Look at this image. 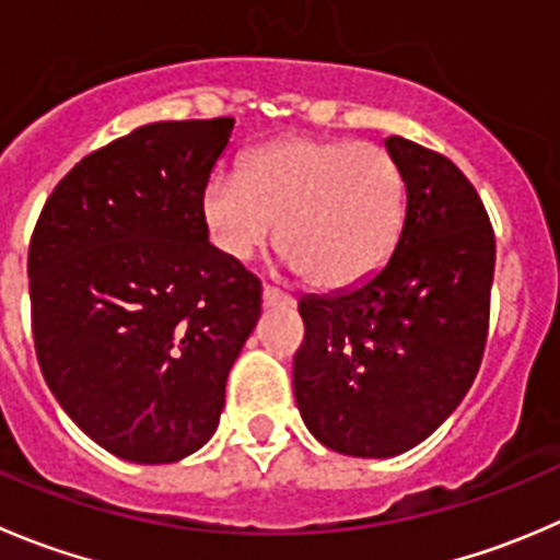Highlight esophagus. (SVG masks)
<instances>
[{
  "label": "esophagus",
  "mask_w": 560,
  "mask_h": 560,
  "mask_svg": "<svg viewBox=\"0 0 560 560\" xmlns=\"http://www.w3.org/2000/svg\"><path fill=\"white\" fill-rule=\"evenodd\" d=\"M262 303H265V306H284V308H290V306H295V298H290V295H287V292L276 290V287L268 284L262 290Z\"/></svg>",
  "instance_id": "obj_1"
}]
</instances>
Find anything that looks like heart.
<instances>
[{"label": "heart", "mask_w": 560, "mask_h": 560, "mask_svg": "<svg viewBox=\"0 0 560 560\" xmlns=\"http://www.w3.org/2000/svg\"><path fill=\"white\" fill-rule=\"evenodd\" d=\"M210 241L246 262L273 241L308 284L345 290L394 252L405 219V183L377 144L292 136L254 150L241 177L213 175L199 197Z\"/></svg>", "instance_id": "b5f03b06"}]
</instances>
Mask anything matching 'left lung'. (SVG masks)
<instances>
[{
  "mask_svg": "<svg viewBox=\"0 0 560 560\" xmlns=\"http://www.w3.org/2000/svg\"><path fill=\"white\" fill-rule=\"evenodd\" d=\"M405 183L390 257L369 279L298 303L306 339L292 385L303 424L339 454L385 459L432 435L479 372L495 235L448 159L385 139Z\"/></svg>",
  "mask_w": 560,
  "mask_h": 560,
  "instance_id": "left-lung-1",
  "label": "left lung"
}]
</instances>
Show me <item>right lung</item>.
<instances>
[{"label": "right lung", "instance_id": "add662e5", "mask_svg": "<svg viewBox=\"0 0 560 560\" xmlns=\"http://www.w3.org/2000/svg\"><path fill=\"white\" fill-rule=\"evenodd\" d=\"M235 119L150 122L81 159L30 243L48 388L114 457L166 465L219 430L262 287L210 246L199 197Z\"/></svg>", "mask_w": 560, "mask_h": 560}]
</instances>
